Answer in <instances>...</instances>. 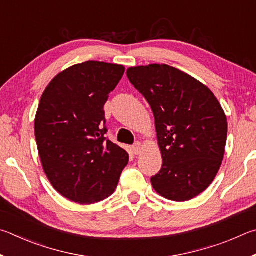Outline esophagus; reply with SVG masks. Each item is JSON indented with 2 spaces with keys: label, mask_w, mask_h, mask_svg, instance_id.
Instances as JSON below:
<instances>
[{
  "label": "esophagus",
  "mask_w": 256,
  "mask_h": 256,
  "mask_svg": "<svg viewBox=\"0 0 256 256\" xmlns=\"http://www.w3.org/2000/svg\"><path fill=\"white\" fill-rule=\"evenodd\" d=\"M132 152H134V154L135 155H138V154H140V152H142V144L140 142H135V144L132 145Z\"/></svg>",
  "instance_id": "1"
}]
</instances>
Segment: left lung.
<instances>
[{
    "label": "left lung",
    "instance_id": "8db88e82",
    "mask_svg": "<svg viewBox=\"0 0 256 256\" xmlns=\"http://www.w3.org/2000/svg\"><path fill=\"white\" fill-rule=\"evenodd\" d=\"M126 74L154 114L163 164L152 186L168 200H191L212 184L222 165L225 112L206 85L172 66L130 67Z\"/></svg>",
    "mask_w": 256,
    "mask_h": 256
}]
</instances>
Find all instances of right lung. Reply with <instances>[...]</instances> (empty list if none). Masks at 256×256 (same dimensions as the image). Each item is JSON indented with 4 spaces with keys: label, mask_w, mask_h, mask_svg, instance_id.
<instances>
[{
    "label": "right lung",
    "mask_w": 256,
    "mask_h": 256,
    "mask_svg": "<svg viewBox=\"0 0 256 256\" xmlns=\"http://www.w3.org/2000/svg\"><path fill=\"white\" fill-rule=\"evenodd\" d=\"M122 65L88 60L58 74L42 93L34 135L44 171L60 194L80 204L114 194L129 155L106 137L103 108Z\"/></svg>",
    "instance_id": "add662e5"
}]
</instances>
